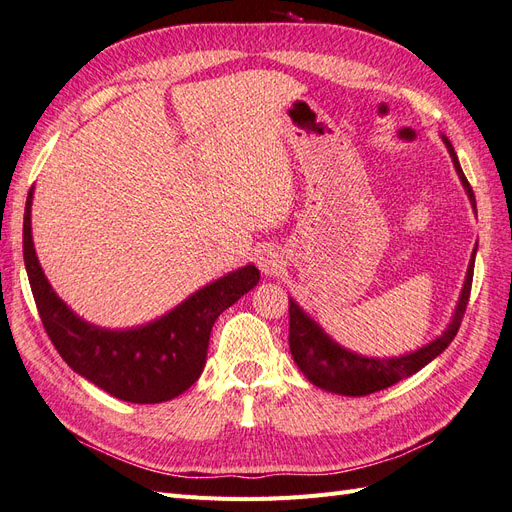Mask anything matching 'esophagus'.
I'll list each match as a JSON object with an SVG mask.
<instances>
[{"instance_id": "esophagus-1", "label": "esophagus", "mask_w": 512, "mask_h": 512, "mask_svg": "<svg viewBox=\"0 0 512 512\" xmlns=\"http://www.w3.org/2000/svg\"><path fill=\"white\" fill-rule=\"evenodd\" d=\"M258 267L265 275H275L277 271H282L284 267V256L280 250H275V247H265L258 254Z\"/></svg>"}]
</instances>
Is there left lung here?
Instances as JSON below:
<instances>
[{
  "mask_svg": "<svg viewBox=\"0 0 512 512\" xmlns=\"http://www.w3.org/2000/svg\"><path fill=\"white\" fill-rule=\"evenodd\" d=\"M442 138H444V145H446L448 153H451L455 170L463 183V190L468 192L472 209L476 211V198H474V192L470 188L466 175H463V170L459 166L457 153H455L451 141H448L446 136H442ZM474 258H476V247L472 252V258H470L466 282H463L455 314L451 318V324L446 327V331L440 337L433 339V342L425 344L423 348H418L410 354L393 356V359L361 356V354L342 348L320 329L318 322L309 318L303 309L290 299L288 301L290 303L288 344H290L294 363H297V367L303 371V376L314 386H318V389L331 391L337 395H350V397H363L369 393L389 389V386H393L395 382L416 374L418 369H423L427 363L436 359L438 354H442L448 348V344L455 339L461 318H463V314H466L468 299H470Z\"/></svg>",
  "mask_w": 512,
  "mask_h": 512,
  "instance_id": "obj_1",
  "label": "left lung"
}]
</instances>
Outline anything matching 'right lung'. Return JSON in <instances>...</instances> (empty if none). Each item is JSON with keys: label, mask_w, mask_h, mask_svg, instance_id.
Instances as JSON below:
<instances>
[{"label": "right lung", "mask_w": 512, "mask_h": 512, "mask_svg": "<svg viewBox=\"0 0 512 512\" xmlns=\"http://www.w3.org/2000/svg\"><path fill=\"white\" fill-rule=\"evenodd\" d=\"M32 198L34 188L25 205L23 258L44 331L61 359L130 404H160L188 391L203 374L213 322L258 284L260 271L254 265L232 271L143 327L102 329L76 316L46 280L32 239Z\"/></svg>", "instance_id": "add662e5"}]
</instances>
